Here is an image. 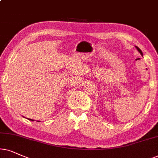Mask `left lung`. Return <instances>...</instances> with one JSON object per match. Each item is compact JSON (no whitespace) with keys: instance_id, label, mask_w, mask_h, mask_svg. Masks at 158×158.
<instances>
[{"instance_id":"1","label":"left lung","mask_w":158,"mask_h":158,"mask_svg":"<svg viewBox=\"0 0 158 158\" xmlns=\"http://www.w3.org/2000/svg\"><path fill=\"white\" fill-rule=\"evenodd\" d=\"M136 47L137 50H138V51H139V52H140V54H141V55H143V53H142V52H141V49H139V47Z\"/></svg>"}]
</instances>
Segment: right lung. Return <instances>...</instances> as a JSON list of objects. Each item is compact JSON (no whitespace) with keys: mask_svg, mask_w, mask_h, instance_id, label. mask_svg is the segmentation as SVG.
Returning <instances> with one entry per match:
<instances>
[{"mask_svg":"<svg viewBox=\"0 0 158 158\" xmlns=\"http://www.w3.org/2000/svg\"><path fill=\"white\" fill-rule=\"evenodd\" d=\"M30 119V120H32V121H34V120H33V119ZM38 122H39V121H38Z\"/></svg>","mask_w":158,"mask_h":158,"instance_id":"1","label":"right lung"}]
</instances>
